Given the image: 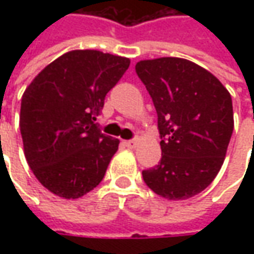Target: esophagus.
<instances>
[{"label": "esophagus", "instance_id": "esophagus-1", "mask_svg": "<svg viewBox=\"0 0 254 254\" xmlns=\"http://www.w3.org/2000/svg\"><path fill=\"white\" fill-rule=\"evenodd\" d=\"M124 144H126V147H128V148H135V147H137V144H138V141L134 138V140H127V141H124Z\"/></svg>", "mask_w": 254, "mask_h": 254}]
</instances>
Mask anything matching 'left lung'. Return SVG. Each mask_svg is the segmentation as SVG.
Returning a JSON list of instances; mask_svg holds the SVG:
<instances>
[{"instance_id": "left-lung-1", "label": "left lung", "mask_w": 254, "mask_h": 254, "mask_svg": "<svg viewBox=\"0 0 254 254\" xmlns=\"http://www.w3.org/2000/svg\"><path fill=\"white\" fill-rule=\"evenodd\" d=\"M135 72L158 117L161 160L142 180L167 199H188L218 175L233 132L229 92L196 64L181 58L141 61Z\"/></svg>"}]
</instances>
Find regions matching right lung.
Here are the masks:
<instances>
[{
	"instance_id": "right-lung-1",
	"label": "right lung",
	"mask_w": 254,
	"mask_h": 254,
	"mask_svg": "<svg viewBox=\"0 0 254 254\" xmlns=\"http://www.w3.org/2000/svg\"><path fill=\"white\" fill-rule=\"evenodd\" d=\"M130 59L100 51H72L49 64L25 90L19 128L25 158L52 193L76 199L104 178L119 140L96 117Z\"/></svg>"
}]
</instances>
